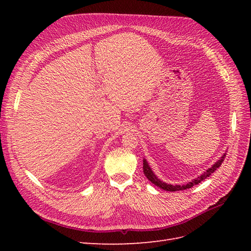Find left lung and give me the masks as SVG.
<instances>
[{
  "instance_id": "1",
  "label": "left lung",
  "mask_w": 251,
  "mask_h": 251,
  "mask_svg": "<svg viewBox=\"0 0 251 251\" xmlns=\"http://www.w3.org/2000/svg\"><path fill=\"white\" fill-rule=\"evenodd\" d=\"M225 156H226V154H223V156L220 157V159H218V161L215 162L214 165L210 166V168H209L208 170L205 171L202 175H200L199 177H197V178L193 179L191 182H188V183L183 184V185H179V184L174 185V184H170V183H166V182H164V181L159 179V178L156 176V175H155V173H154L153 171H151V169L150 168V165H149V163H148V161H147V159H143V173H144V175H146V176H147V178L151 182V183L155 184V185L158 186V187H160V188L164 189V191H168V192L184 191V189L191 188V187H193L194 185L199 184L201 181H203L204 179H206L207 177H209L212 173H214L218 168H220V166H221L222 162L224 161Z\"/></svg>"
}]
</instances>
